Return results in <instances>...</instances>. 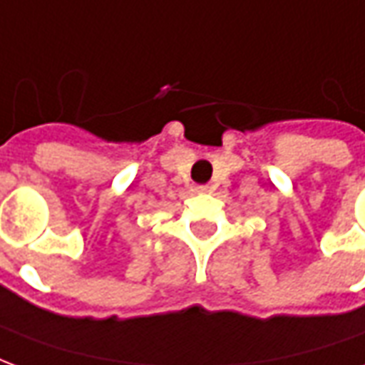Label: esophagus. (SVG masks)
<instances>
[{"label": "esophagus", "mask_w": 365, "mask_h": 365, "mask_svg": "<svg viewBox=\"0 0 365 365\" xmlns=\"http://www.w3.org/2000/svg\"><path fill=\"white\" fill-rule=\"evenodd\" d=\"M195 191H205V187H203V185H199V187H195Z\"/></svg>", "instance_id": "34e87169"}]
</instances>
